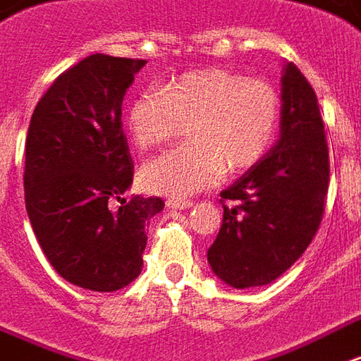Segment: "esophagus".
I'll use <instances>...</instances> for the list:
<instances>
[{"instance_id":"1","label":"esophagus","mask_w":361,"mask_h":361,"mask_svg":"<svg viewBox=\"0 0 361 361\" xmlns=\"http://www.w3.org/2000/svg\"><path fill=\"white\" fill-rule=\"evenodd\" d=\"M166 204L170 208H178V210H183V208L193 207V201H189V199H168Z\"/></svg>"}]
</instances>
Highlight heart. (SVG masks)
I'll return each mask as SVG.
<instances>
[{"label": "heart", "mask_w": 361, "mask_h": 361, "mask_svg": "<svg viewBox=\"0 0 361 361\" xmlns=\"http://www.w3.org/2000/svg\"><path fill=\"white\" fill-rule=\"evenodd\" d=\"M281 97L264 78L228 68H202L147 90L128 105L126 130L141 151L159 149L185 126L189 145L141 168L151 193L185 197L214 185L224 172L256 166L276 141Z\"/></svg>", "instance_id": "b5f03b06"}]
</instances>
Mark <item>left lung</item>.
I'll return each mask as SVG.
<instances>
[{
	"mask_svg": "<svg viewBox=\"0 0 361 361\" xmlns=\"http://www.w3.org/2000/svg\"><path fill=\"white\" fill-rule=\"evenodd\" d=\"M329 189V147L319 105L295 63L283 74L281 137L220 193L221 228L208 248L212 271L235 289L276 281L319 229Z\"/></svg>",
	"mask_w": 361,
	"mask_h": 361,
	"instance_id": "left-lung-1",
	"label": "left lung"
}]
</instances>
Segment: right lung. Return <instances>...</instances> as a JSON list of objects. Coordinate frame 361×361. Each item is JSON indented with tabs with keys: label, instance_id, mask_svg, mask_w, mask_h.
Masks as SVG:
<instances>
[{
	"label": "right lung",
	"instance_id": "obj_1",
	"mask_svg": "<svg viewBox=\"0 0 361 361\" xmlns=\"http://www.w3.org/2000/svg\"><path fill=\"white\" fill-rule=\"evenodd\" d=\"M145 63L85 57L42 95L26 133L24 202L32 229L59 276L82 289L113 293L140 276L147 226L164 208L159 197L122 199L133 181L122 99Z\"/></svg>",
	"mask_w": 361,
	"mask_h": 361
}]
</instances>
